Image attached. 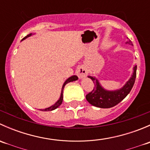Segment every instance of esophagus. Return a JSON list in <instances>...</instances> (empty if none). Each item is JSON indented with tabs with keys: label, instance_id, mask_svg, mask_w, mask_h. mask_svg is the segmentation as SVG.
I'll return each instance as SVG.
<instances>
[{
	"label": "esophagus",
	"instance_id": "obj_1",
	"mask_svg": "<svg viewBox=\"0 0 150 150\" xmlns=\"http://www.w3.org/2000/svg\"><path fill=\"white\" fill-rule=\"evenodd\" d=\"M77 75L78 76L79 78H82L83 77H86L88 75V71L86 68L83 67H80L79 68H78L77 69Z\"/></svg>",
	"mask_w": 150,
	"mask_h": 150
}]
</instances>
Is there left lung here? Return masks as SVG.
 Here are the masks:
<instances>
[{
	"label": "left lung",
	"mask_w": 150,
	"mask_h": 150,
	"mask_svg": "<svg viewBox=\"0 0 150 150\" xmlns=\"http://www.w3.org/2000/svg\"><path fill=\"white\" fill-rule=\"evenodd\" d=\"M129 43H131L130 40ZM137 66L136 65L134 67L132 76L122 88L112 91L104 89L99 84L97 79L92 76H88V78H90L93 81L94 86L93 90L86 96V100L93 106L100 108H110L117 105L130 93L132 89L137 77Z\"/></svg>",
	"instance_id": "left-lung-1"
}]
</instances>
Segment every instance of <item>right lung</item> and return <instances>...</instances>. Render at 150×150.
Here are the masks:
<instances>
[{"label":"right lung","instance_id":"obj_1","mask_svg":"<svg viewBox=\"0 0 150 150\" xmlns=\"http://www.w3.org/2000/svg\"><path fill=\"white\" fill-rule=\"evenodd\" d=\"M31 35H32V33H30V34L28 35L25 36V37L24 38L22 39V40H24V39L27 38H28V37H30V36H31ZM78 78L76 76V75H73V76H72V77H70V78H68V79L65 82H64V83L63 84L62 88L61 96H60L59 99V100L57 101V102H56V103L54 104V105L51 106V107H48V108H46V109H43V110H42V111H51V110H55V109H57V107H59V106L62 104V100H63V90H64V86H65V85L67 83H69V82H72V81H77V80H78Z\"/></svg>","mask_w":150,"mask_h":150}]
</instances>
